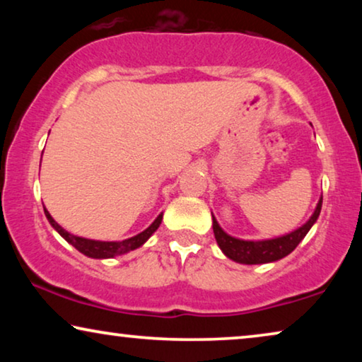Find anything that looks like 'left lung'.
Here are the masks:
<instances>
[{
    "label": "left lung",
    "instance_id": "8db88e82",
    "mask_svg": "<svg viewBox=\"0 0 362 362\" xmlns=\"http://www.w3.org/2000/svg\"><path fill=\"white\" fill-rule=\"evenodd\" d=\"M321 202H323V197H321L318 206L313 212V216L310 217V221L291 232V234L276 237V239L270 240H240L235 239V237L227 235L224 230L221 229L217 221L212 216V229H214V235L217 244H219L221 250L229 257L230 260L239 262V264H247V265H255V264H269V262L280 260L291 254L296 249V245L303 240V237L308 234L311 226L315 224L316 219H318L321 212Z\"/></svg>",
    "mask_w": 362,
    "mask_h": 362
}]
</instances>
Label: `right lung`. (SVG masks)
<instances>
[{
  "mask_svg": "<svg viewBox=\"0 0 362 362\" xmlns=\"http://www.w3.org/2000/svg\"><path fill=\"white\" fill-rule=\"evenodd\" d=\"M44 214H46L47 221L51 222V226L54 227V229H56L59 234H61L64 239L69 242V244H72L78 252H82V254L87 257H92V259H112V257H115V255H122V254H127V252H130V250L138 249V247L143 245L148 239H150V235L158 229V227H160L161 219H163V214H160L146 230H143L141 234L130 237V239H127V240L100 242V240H90V239H83V237L69 234L67 230H64L62 227L52 219L46 207H44Z\"/></svg>",
  "mask_w": 362,
  "mask_h": 362,
  "instance_id": "right-lung-1",
  "label": "right lung"
}]
</instances>
